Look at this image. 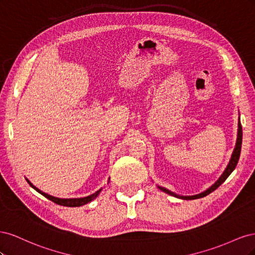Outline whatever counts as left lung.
<instances>
[{"label": "left lung", "mask_w": 255, "mask_h": 255, "mask_svg": "<svg viewBox=\"0 0 255 255\" xmlns=\"http://www.w3.org/2000/svg\"><path fill=\"white\" fill-rule=\"evenodd\" d=\"M242 141H243V128H242V123L241 121L238 120V130H237V139H236V144H235V148H234V151L232 153V156H231V159L229 161V164L226 168V170L223 171V173L221 174V176L219 177V179L217 180V182H216L214 185H212V186L206 189L205 191L201 192V194H198V195H195V196H180V195H175L174 192L168 190L164 187H160V186H157L160 190L165 191L166 194L168 195H171L173 197H176V198H180V199H183V200H195V199H199V198H203L207 195H210L211 192H213L215 189H217L220 185L225 182L228 176L233 172V170L235 169L237 163H238V159H239V156H241V150H242Z\"/></svg>", "instance_id": "1"}]
</instances>
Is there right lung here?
Masks as SVG:
<instances>
[{
  "label": "right lung",
  "mask_w": 255,
  "mask_h": 255,
  "mask_svg": "<svg viewBox=\"0 0 255 255\" xmlns=\"http://www.w3.org/2000/svg\"><path fill=\"white\" fill-rule=\"evenodd\" d=\"M26 181H27V183L30 185V186H32L36 191H38L39 192V194H41L42 196H44L45 198L47 199H49V200H51V201H53L54 203H56V204H58V205H63V206H69V207H75V206H82V205H84V204H87V203H89V202H91L92 200L94 199H96L98 196H99V194H100V191L102 190V188L101 189H99L98 191H96L95 194H92V195H90V196H87V197H84V198H72V199H60V198H56V197H53V196H50V195H48V194H45V192H42L41 190H39L38 188H36L34 185L30 183L27 179H26Z\"/></svg>",
  "instance_id": "1"
}]
</instances>
